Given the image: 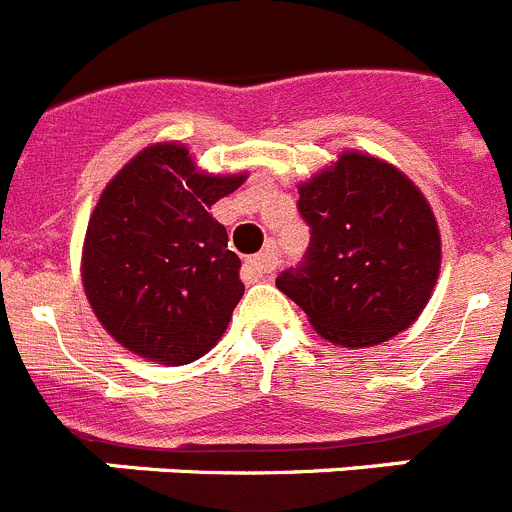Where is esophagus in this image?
I'll use <instances>...</instances> for the list:
<instances>
[{"mask_svg":"<svg viewBox=\"0 0 512 512\" xmlns=\"http://www.w3.org/2000/svg\"><path fill=\"white\" fill-rule=\"evenodd\" d=\"M248 269H251V272L256 274L259 279L272 277L274 269H277V253H274V246H266L264 253H259V256L248 259Z\"/></svg>","mask_w":512,"mask_h":512,"instance_id":"1","label":"esophagus"}]
</instances>
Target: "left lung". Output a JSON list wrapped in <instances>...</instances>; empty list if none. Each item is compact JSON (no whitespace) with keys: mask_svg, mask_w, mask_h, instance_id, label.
<instances>
[{"mask_svg":"<svg viewBox=\"0 0 512 512\" xmlns=\"http://www.w3.org/2000/svg\"><path fill=\"white\" fill-rule=\"evenodd\" d=\"M298 194L310 246L279 290L336 347H375L409 329L430 303L443 256L438 220L412 178L347 150Z\"/></svg>","mask_w":512,"mask_h":512,"instance_id":"8db88e82","label":"left lung"}]
</instances>
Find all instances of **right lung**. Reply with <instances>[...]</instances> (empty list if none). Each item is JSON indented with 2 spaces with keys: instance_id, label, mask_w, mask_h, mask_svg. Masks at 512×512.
<instances>
[{
  "instance_id": "obj_1",
  "label": "right lung",
  "mask_w": 512,
  "mask_h": 512,
  "mask_svg": "<svg viewBox=\"0 0 512 512\" xmlns=\"http://www.w3.org/2000/svg\"><path fill=\"white\" fill-rule=\"evenodd\" d=\"M246 178L199 170L186 144L155 142L108 181L87 222L82 287L121 347L176 368L220 342L246 287L209 209Z\"/></svg>"
}]
</instances>
